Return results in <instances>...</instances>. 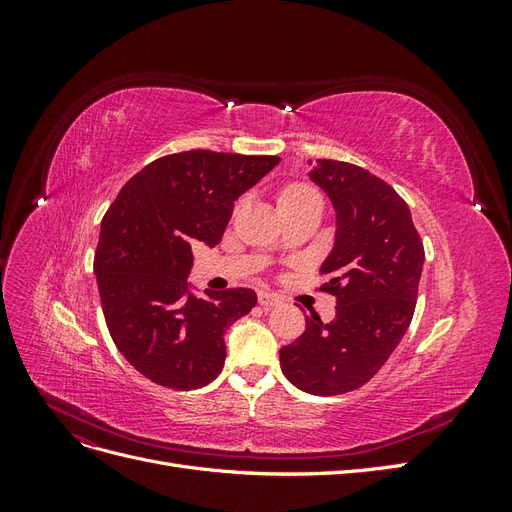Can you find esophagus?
<instances>
[{
  "label": "esophagus",
  "instance_id": "obj_1",
  "mask_svg": "<svg viewBox=\"0 0 512 512\" xmlns=\"http://www.w3.org/2000/svg\"><path fill=\"white\" fill-rule=\"evenodd\" d=\"M258 303L262 307H275L282 303V297H277V294H273V292H258Z\"/></svg>",
  "mask_w": 512,
  "mask_h": 512
}]
</instances>
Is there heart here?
Segmentation results:
<instances>
[{
    "label": "heart",
    "instance_id": "b5f03b06",
    "mask_svg": "<svg viewBox=\"0 0 512 512\" xmlns=\"http://www.w3.org/2000/svg\"><path fill=\"white\" fill-rule=\"evenodd\" d=\"M312 198H320L314 188H309L305 183H290L280 194V205L286 207V205L303 203V200H312Z\"/></svg>",
    "mask_w": 512,
    "mask_h": 512
}]
</instances>
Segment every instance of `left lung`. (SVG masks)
I'll use <instances>...</instances> for the list:
<instances>
[{
  "label": "left lung",
  "mask_w": 512,
  "mask_h": 512,
  "mask_svg": "<svg viewBox=\"0 0 512 512\" xmlns=\"http://www.w3.org/2000/svg\"><path fill=\"white\" fill-rule=\"evenodd\" d=\"M337 213L335 245L320 267L335 297V318L312 314L301 337L280 350L284 376L312 395L359 389L389 361L408 331L425 250L412 215L389 183L339 160H318L309 173Z\"/></svg>",
  "instance_id": "1"
}]
</instances>
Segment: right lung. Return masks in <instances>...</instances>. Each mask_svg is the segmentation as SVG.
Returning <instances> with one entry per match:
<instances>
[{
    "label": "right lung",
    "mask_w": 512,
    "mask_h": 512,
    "mask_svg": "<svg viewBox=\"0 0 512 512\" xmlns=\"http://www.w3.org/2000/svg\"><path fill=\"white\" fill-rule=\"evenodd\" d=\"M277 156L192 149L153 160L123 185L102 220L94 258L108 333L126 361L166 389L192 391L218 378L224 331L256 305L250 288L188 286L192 245H218L235 200Z\"/></svg>",
    "instance_id": "add662e5"
}]
</instances>
